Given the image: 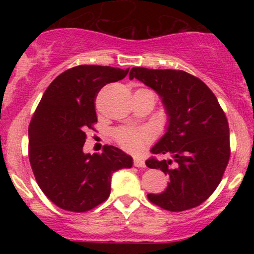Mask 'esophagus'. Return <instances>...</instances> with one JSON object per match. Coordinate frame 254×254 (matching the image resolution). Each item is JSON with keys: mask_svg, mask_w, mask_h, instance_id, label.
<instances>
[{"mask_svg": "<svg viewBox=\"0 0 254 254\" xmlns=\"http://www.w3.org/2000/svg\"><path fill=\"white\" fill-rule=\"evenodd\" d=\"M133 166L138 168H144L145 167L144 160L141 159V157H135V159H133Z\"/></svg>", "mask_w": 254, "mask_h": 254, "instance_id": "34e87169", "label": "esophagus"}]
</instances>
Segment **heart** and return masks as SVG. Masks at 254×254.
Wrapping results in <instances>:
<instances>
[{
  "mask_svg": "<svg viewBox=\"0 0 254 254\" xmlns=\"http://www.w3.org/2000/svg\"><path fill=\"white\" fill-rule=\"evenodd\" d=\"M113 138L123 149L130 153H138L153 138V132L147 127H122L113 130Z\"/></svg>",
  "mask_w": 254,
  "mask_h": 254,
  "instance_id": "obj_1",
  "label": "heart"
}]
</instances>
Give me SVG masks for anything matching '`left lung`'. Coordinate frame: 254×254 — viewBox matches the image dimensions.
Here are the masks:
<instances>
[{"instance_id": "left-lung-1", "label": "left lung", "mask_w": 254, "mask_h": 254, "mask_svg": "<svg viewBox=\"0 0 254 254\" xmlns=\"http://www.w3.org/2000/svg\"><path fill=\"white\" fill-rule=\"evenodd\" d=\"M137 78L162 99L168 125L151 148L153 154H171L175 160L145 161L170 178L161 193L148 199L168 211L196 208L211 196L221 183L230 156L229 127L216 97L202 80L183 70L132 68Z\"/></svg>"}]
</instances>
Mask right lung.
Here are the masks:
<instances>
[{
    "instance_id": "right-lung-1",
    "label": "right lung",
    "mask_w": 254,
    "mask_h": 254,
    "mask_svg": "<svg viewBox=\"0 0 254 254\" xmlns=\"http://www.w3.org/2000/svg\"><path fill=\"white\" fill-rule=\"evenodd\" d=\"M129 69L77 65L55 78L28 127V157L45 196L61 209L84 212L107 199L116 171L132 157L113 145L84 154L86 129L98 122L95 98L105 84L123 80Z\"/></svg>"
}]
</instances>
